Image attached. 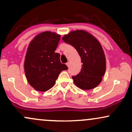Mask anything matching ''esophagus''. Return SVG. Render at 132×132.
<instances>
[{"label":"esophagus","mask_w":132,"mask_h":132,"mask_svg":"<svg viewBox=\"0 0 132 132\" xmlns=\"http://www.w3.org/2000/svg\"><path fill=\"white\" fill-rule=\"evenodd\" d=\"M69 64H70V63H69V62H68V63H66V65H67L68 67H69Z\"/></svg>","instance_id":"34e87169"}]
</instances>
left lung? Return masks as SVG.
Listing matches in <instances>:
<instances>
[{
  "label": "left lung",
  "mask_w": 132,
  "mask_h": 132,
  "mask_svg": "<svg viewBox=\"0 0 132 132\" xmlns=\"http://www.w3.org/2000/svg\"><path fill=\"white\" fill-rule=\"evenodd\" d=\"M62 39L75 47L81 58V71L72 77L75 85L82 90L96 87L102 81L106 68L105 54L100 42L82 30L71 31Z\"/></svg>",
  "instance_id": "1"
}]
</instances>
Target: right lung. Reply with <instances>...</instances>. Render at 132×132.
Listing matches in <instances>:
<instances>
[{"mask_svg": "<svg viewBox=\"0 0 132 132\" xmlns=\"http://www.w3.org/2000/svg\"><path fill=\"white\" fill-rule=\"evenodd\" d=\"M61 35L51 31L37 35L27 48L24 70L27 81L38 91L45 92L53 87L60 72L68 69L55 53Z\"/></svg>", "mask_w": 132, "mask_h": 132, "instance_id": "right-lung-1", "label": "right lung"}]
</instances>
